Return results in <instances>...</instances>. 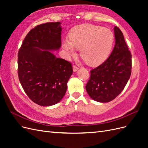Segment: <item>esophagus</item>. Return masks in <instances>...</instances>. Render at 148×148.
<instances>
[{"label":"esophagus","instance_id":"esophagus-1","mask_svg":"<svg viewBox=\"0 0 148 148\" xmlns=\"http://www.w3.org/2000/svg\"><path fill=\"white\" fill-rule=\"evenodd\" d=\"M78 70V67H77L76 65H73V71L74 72H76V71H77Z\"/></svg>","mask_w":148,"mask_h":148}]
</instances>
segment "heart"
<instances>
[{"mask_svg":"<svg viewBox=\"0 0 148 148\" xmlns=\"http://www.w3.org/2000/svg\"><path fill=\"white\" fill-rule=\"evenodd\" d=\"M114 41V34L110 29L86 23L71 29L69 40H64L62 47L68 57L75 56L76 49H79L80 56L86 63L96 66L108 57Z\"/></svg>","mask_w":148,"mask_h":148,"instance_id":"b5f03b06","label":"heart"}]
</instances>
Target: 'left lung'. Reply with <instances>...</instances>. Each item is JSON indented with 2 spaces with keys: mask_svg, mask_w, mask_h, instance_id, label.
Here are the masks:
<instances>
[{
  "mask_svg": "<svg viewBox=\"0 0 148 148\" xmlns=\"http://www.w3.org/2000/svg\"><path fill=\"white\" fill-rule=\"evenodd\" d=\"M115 44L104 62L92 69L86 89L91 99L99 102L114 99L123 91L130 77L132 54L121 30L114 27Z\"/></svg>",
  "mask_w": 148,
  "mask_h": 148,
  "instance_id": "obj_1",
  "label": "left lung"
}]
</instances>
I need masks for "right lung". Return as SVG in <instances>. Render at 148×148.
Here are the masks:
<instances>
[{"label": "right lung", "instance_id": "add662e5", "mask_svg": "<svg viewBox=\"0 0 148 148\" xmlns=\"http://www.w3.org/2000/svg\"><path fill=\"white\" fill-rule=\"evenodd\" d=\"M60 22L38 25L26 35L18 54V74L25 92L39 106L60 102L73 73L70 62L52 51L61 47Z\"/></svg>", "mask_w": 148, "mask_h": 148}]
</instances>
